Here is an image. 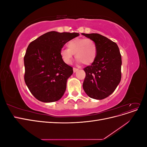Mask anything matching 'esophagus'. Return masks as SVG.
<instances>
[{
  "label": "esophagus",
  "instance_id": "obj_1",
  "mask_svg": "<svg viewBox=\"0 0 147 147\" xmlns=\"http://www.w3.org/2000/svg\"><path fill=\"white\" fill-rule=\"evenodd\" d=\"M73 70H74V72L75 73V72H77V71H78L79 69H77V68H74V69H73Z\"/></svg>",
  "mask_w": 147,
  "mask_h": 147
}]
</instances>
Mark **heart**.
<instances>
[{"label":"heart","instance_id":"1","mask_svg":"<svg viewBox=\"0 0 147 147\" xmlns=\"http://www.w3.org/2000/svg\"><path fill=\"white\" fill-rule=\"evenodd\" d=\"M67 46L68 48L63 49L60 51L61 58L66 64L72 63L74 54L78 63H82L85 65L92 64L96 58V45L91 39L76 38L69 41Z\"/></svg>","mask_w":147,"mask_h":147}]
</instances>
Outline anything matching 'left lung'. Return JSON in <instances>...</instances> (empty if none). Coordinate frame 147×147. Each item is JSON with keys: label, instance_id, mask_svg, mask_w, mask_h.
<instances>
[{"label": "left lung", "instance_id": "left-lung-1", "mask_svg": "<svg viewBox=\"0 0 147 147\" xmlns=\"http://www.w3.org/2000/svg\"><path fill=\"white\" fill-rule=\"evenodd\" d=\"M96 45L97 56L91 65L84 69L83 88L91 98L102 100L114 92L121 78V56L116 43L99 34H82Z\"/></svg>", "mask_w": 147, "mask_h": 147}]
</instances>
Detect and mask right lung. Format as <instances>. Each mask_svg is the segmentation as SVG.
<instances>
[{"label":"right lung","instance_id":"obj_1","mask_svg":"<svg viewBox=\"0 0 147 147\" xmlns=\"http://www.w3.org/2000/svg\"><path fill=\"white\" fill-rule=\"evenodd\" d=\"M79 35L51 31L29 45L24 57V81L38 100L56 102L64 95L73 68L62 59L60 51L67 42Z\"/></svg>","mask_w":147,"mask_h":147}]
</instances>
